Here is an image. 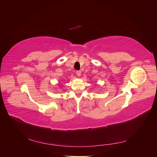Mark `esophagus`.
Masks as SVG:
<instances>
[{"mask_svg":"<svg viewBox=\"0 0 157 157\" xmlns=\"http://www.w3.org/2000/svg\"><path fill=\"white\" fill-rule=\"evenodd\" d=\"M76 74L78 76V77H80V75H81V71H76Z\"/></svg>","mask_w":157,"mask_h":157,"instance_id":"1","label":"esophagus"}]
</instances>
